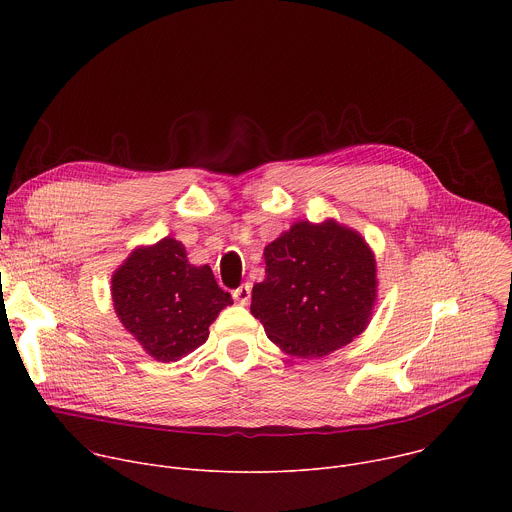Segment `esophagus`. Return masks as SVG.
Listing matches in <instances>:
<instances>
[{
  "label": "esophagus",
  "mask_w": 512,
  "mask_h": 512,
  "mask_svg": "<svg viewBox=\"0 0 512 512\" xmlns=\"http://www.w3.org/2000/svg\"><path fill=\"white\" fill-rule=\"evenodd\" d=\"M233 298H235V302H239L241 306H247L249 300H251V285H249V283H243L241 287H237V289L233 291Z\"/></svg>",
  "instance_id": "obj_1"
}]
</instances>
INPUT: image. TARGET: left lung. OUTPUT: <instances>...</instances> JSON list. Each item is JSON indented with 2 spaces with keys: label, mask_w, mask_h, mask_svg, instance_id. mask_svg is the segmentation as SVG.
Masks as SVG:
<instances>
[{
  "label": "left lung",
  "mask_w": 512,
  "mask_h": 512,
  "mask_svg": "<svg viewBox=\"0 0 512 512\" xmlns=\"http://www.w3.org/2000/svg\"><path fill=\"white\" fill-rule=\"evenodd\" d=\"M251 314L267 338L298 358L326 356L367 330L377 304V261L369 243L334 218L298 221L265 251Z\"/></svg>",
  "instance_id": "obj_1"
}]
</instances>
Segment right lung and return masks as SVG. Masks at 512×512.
<instances>
[{"label": "right lung", "instance_id": "obj_1", "mask_svg": "<svg viewBox=\"0 0 512 512\" xmlns=\"http://www.w3.org/2000/svg\"><path fill=\"white\" fill-rule=\"evenodd\" d=\"M113 308L123 328L158 362H176L208 338L231 294L208 265H192L174 237L139 245L111 275Z\"/></svg>", "mask_w": 512, "mask_h": 512}]
</instances>
